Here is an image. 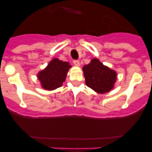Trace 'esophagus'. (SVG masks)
Instances as JSON below:
<instances>
[{"mask_svg":"<svg viewBox=\"0 0 152 152\" xmlns=\"http://www.w3.org/2000/svg\"><path fill=\"white\" fill-rule=\"evenodd\" d=\"M73 63L75 66H79L80 65V61H79V60H74Z\"/></svg>","mask_w":152,"mask_h":152,"instance_id":"obj_1","label":"esophagus"}]
</instances>
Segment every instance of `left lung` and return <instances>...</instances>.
Listing matches in <instances>:
<instances>
[{"label":"left lung","instance_id":"1","mask_svg":"<svg viewBox=\"0 0 152 152\" xmlns=\"http://www.w3.org/2000/svg\"><path fill=\"white\" fill-rule=\"evenodd\" d=\"M83 71L87 86L96 92L105 94L113 88L116 80V72L103 65L96 58L84 65Z\"/></svg>","mask_w":152,"mask_h":152}]
</instances>
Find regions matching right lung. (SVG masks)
Returning a JSON list of instances; mask_svg holds the SVG:
<instances>
[{
    "instance_id": "1",
    "label": "right lung",
    "mask_w": 152,
    "mask_h": 152,
    "mask_svg": "<svg viewBox=\"0 0 152 152\" xmlns=\"http://www.w3.org/2000/svg\"><path fill=\"white\" fill-rule=\"evenodd\" d=\"M71 68L69 63L54 58L48 66L38 74L42 87L45 90H54L62 85L66 77L67 72Z\"/></svg>"
}]
</instances>
